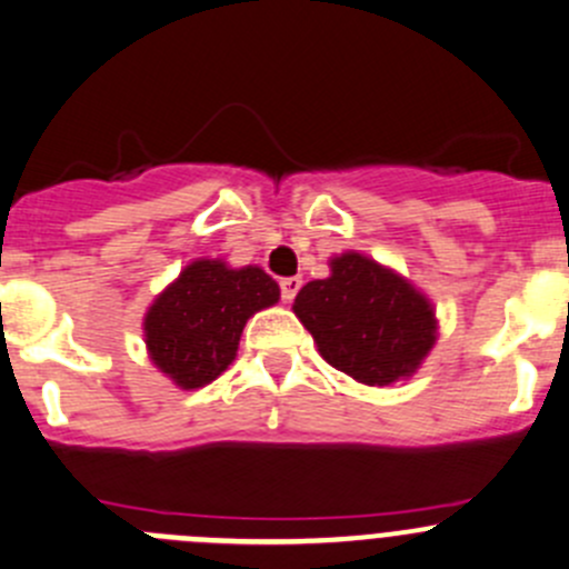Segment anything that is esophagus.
I'll return each instance as SVG.
<instances>
[{"label": "esophagus", "mask_w": 569, "mask_h": 569, "mask_svg": "<svg viewBox=\"0 0 569 569\" xmlns=\"http://www.w3.org/2000/svg\"><path fill=\"white\" fill-rule=\"evenodd\" d=\"M302 280L300 278H283L280 280V297H283V302H291L297 297V291H300Z\"/></svg>", "instance_id": "esophagus-1"}]
</instances>
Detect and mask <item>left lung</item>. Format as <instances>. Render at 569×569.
<instances>
[{
  "label": "left lung",
  "instance_id": "obj_1",
  "mask_svg": "<svg viewBox=\"0 0 569 569\" xmlns=\"http://www.w3.org/2000/svg\"><path fill=\"white\" fill-rule=\"evenodd\" d=\"M330 269V278L306 283L295 300L325 361L367 386L411 375L437 341L431 302L358 252L333 258Z\"/></svg>",
  "mask_w": 569,
  "mask_h": 569
}]
</instances>
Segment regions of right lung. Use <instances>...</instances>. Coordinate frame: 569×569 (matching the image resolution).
I'll return each instance as SVG.
<instances>
[{
  "label": "right lung",
  "instance_id": "1",
  "mask_svg": "<svg viewBox=\"0 0 569 569\" xmlns=\"http://www.w3.org/2000/svg\"><path fill=\"white\" fill-rule=\"evenodd\" d=\"M278 297V283L258 267L189 263L147 311L152 361L183 389L211 383L236 358L247 319Z\"/></svg>",
  "mask_w": 569,
  "mask_h": 569
}]
</instances>
